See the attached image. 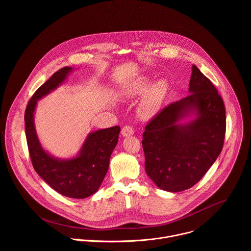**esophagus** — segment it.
<instances>
[{"label":"esophagus","instance_id":"esophagus-1","mask_svg":"<svg viewBox=\"0 0 251 251\" xmlns=\"http://www.w3.org/2000/svg\"><path fill=\"white\" fill-rule=\"evenodd\" d=\"M133 133H134V129L131 126H126L122 129V135L124 137H127V136L133 135Z\"/></svg>","mask_w":251,"mask_h":251}]
</instances>
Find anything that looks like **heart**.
I'll return each instance as SVG.
<instances>
[{
  "label": "heart",
  "mask_w": 251,
  "mask_h": 251,
  "mask_svg": "<svg viewBox=\"0 0 251 251\" xmlns=\"http://www.w3.org/2000/svg\"><path fill=\"white\" fill-rule=\"evenodd\" d=\"M168 91L169 83L166 79L161 78L151 83L149 77H143L127 86L124 90L123 96L126 99H134L144 93L138 103L137 112L142 119H151L160 111Z\"/></svg>",
  "instance_id": "b5f03b06"
}]
</instances>
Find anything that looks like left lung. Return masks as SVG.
<instances>
[{
    "label": "left lung",
    "instance_id": "1",
    "mask_svg": "<svg viewBox=\"0 0 251 251\" xmlns=\"http://www.w3.org/2000/svg\"><path fill=\"white\" fill-rule=\"evenodd\" d=\"M188 93L162 109L143 133L146 173L169 192L190 188L202 179L221 152L225 137L223 100L194 65Z\"/></svg>",
    "mask_w": 251,
    "mask_h": 251
}]
</instances>
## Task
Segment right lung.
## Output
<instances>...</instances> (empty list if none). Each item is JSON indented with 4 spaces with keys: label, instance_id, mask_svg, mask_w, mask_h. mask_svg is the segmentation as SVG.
I'll return each mask as SVG.
<instances>
[{
    "label": "right lung",
    "instance_id": "add662e5",
    "mask_svg": "<svg viewBox=\"0 0 251 251\" xmlns=\"http://www.w3.org/2000/svg\"><path fill=\"white\" fill-rule=\"evenodd\" d=\"M72 72L71 67L63 68L38 88L25 111V130L31 160L36 173L60 194L83 199L96 193L101 185L121 128L117 126L89 133L78 153L71 158L55 157L43 149L35 126L37 101L60 87Z\"/></svg>",
    "mask_w": 251,
    "mask_h": 251
}]
</instances>
